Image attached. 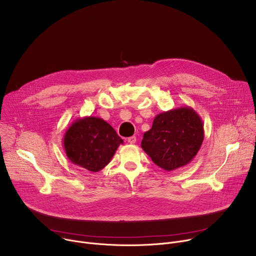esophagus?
Returning <instances> with one entry per match:
<instances>
[{"instance_id":"34e87169","label":"esophagus","mask_w":256,"mask_h":256,"mask_svg":"<svg viewBox=\"0 0 256 256\" xmlns=\"http://www.w3.org/2000/svg\"><path fill=\"white\" fill-rule=\"evenodd\" d=\"M136 140V138L134 136L128 138V144H134Z\"/></svg>"}]
</instances>
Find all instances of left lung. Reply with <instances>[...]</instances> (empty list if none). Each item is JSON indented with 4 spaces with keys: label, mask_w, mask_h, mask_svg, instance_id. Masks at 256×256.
Wrapping results in <instances>:
<instances>
[{
    "label": "left lung",
    "mask_w": 256,
    "mask_h": 256,
    "mask_svg": "<svg viewBox=\"0 0 256 256\" xmlns=\"http://www.w3.org/2000/svg\"><path fill=\"white\" fill-rule=\"evenodd\" d=\"M204 138L200 116L190 106L159 114L151 130L144 134L142 148L166 171L188 165L198 154Z\"/></svg>",
    "instance_id": "left-lung-1"
}]
</instances>
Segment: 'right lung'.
Here are the masks:
<instances>
[{"mask_svg":"<svg viewBox=\"0 0 256 256\" xmlns=\"http://www.w3.org/2000/svg\"><path fill=\"white\" fill-rule=\"evenodd\" d=\"M124 140L114 128L99 118L76 120L66 130L62 144L68 159L91 172L103 169Z\"/></svg>","mask_w":256,"mask_h":256,"instance_id":"obj_1","label":"right lung"}]
</instances>
